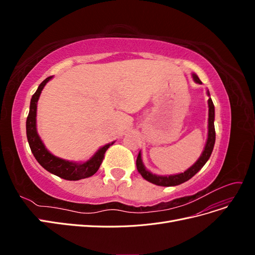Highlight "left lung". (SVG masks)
I'll list each match as a JSON object with an SVG mask.
<instances>
[{"label":"left lung","instance_id":"1","mask_svg":"<svg viewBox=\"0 0 255 255\" xmlns=\"http://www.w3.org/2000/svg\"><path fill=\"white\" fill-rule=\"evenodd\" d=\"M192 79L198 84H202V82L200 81L198 78V75L196 73H192ZM208 98V130H207V139L204 149L201 153V155L198 158L196 163L190 166L187 170H185L184 172L181 173H176V174H170V175H158L155 173H152L146 169L142 163V157H141V151H139V154L137 156L136 160V166H137V170L141 174L144 180L148 182L155 184L157 186H176V185H180L184 182L188 181L191 179L199 170H201V168L206 164V161L208 158L211 157V154L214 149V144L216 140V132H215V126H214V121H215V106L214 103L211 99L210 91H206Z\"/></svg>","mask_w":255,"mask_h":255}]
</instances>
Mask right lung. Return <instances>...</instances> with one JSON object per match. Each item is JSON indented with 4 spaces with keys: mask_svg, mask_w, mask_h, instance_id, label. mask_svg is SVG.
<instances>
[{
    "mask_svg": "<svg viewBox=\"0 0 255 255\" xmlns=\"http://www.w3.org/2000/svg\"><path fill=\"white\" fill-rule=\"evenodd\" d=\"M53 79V76H49L45 79L37 88L36 92L30 99V105H29V113L26 119V136L27 141L29 144V148L32 150L35 158L37 159L45 170L51 172L52 174H55L61 179H65L68 181H79L82 179H86L91 175H94L98 169L101 166L104 154L106 150L115 142L107 143L101 146L94 155L86 161H72L60 158L52 154L41 140V138L38 134L37 130V103L39 97L41 95V91L44 88L45 85L49 81Z\"/></svg>",
    "mask_w": 255,
    "mask_h": 255,
    "instance_id": "1",
    "label": "right lung"
}]
</instances>
